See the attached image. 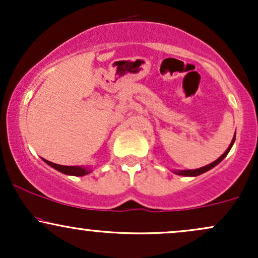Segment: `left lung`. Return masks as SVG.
<instances>
[{"mask_svg": "<svg viewBox=\"0 0 258 258\" xmlns=\"http://www.w3.org/2000/svg\"><path fill=\"white\" fill-rule=\"evenodd\" d=\"M234 142H235V135H234V137H233V139H232V143L229 144V147H228V149L226 150V152H224L223 154H222V155H221L220 158H218L217 160H216V161L211 162V164L206 165V166L200 167V168H195V170H177V171L174 170V171H173V173L179 174V176H185V177H197V176H199V174L205 173L206 171L211 170V168H214L215 166H217V165L220 164V162L222 161V160H223L224 158H226V156L228 155V153H229V150L232 149V147H233Z\"/></svg>", "mask_w": 258, "mask_h": 258, "instance_id": "left-lung-1", "label": "left lung"}]
</instances>
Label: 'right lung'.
Wrapping results in <instances>:
<instances>
[{
    "instance_id": "1",
    "label": "right lung",
    "mask_w": 258,
    "mask_h": 258,
    "mask_svg": "<svg viewBox=\"0 0 258 258\" xmlns=\"http://www.w3.org/2000/svg\"><path fill=\"white\" fill-rule=\"evenodd\" d=\"M43 161L46 162L47 165L55 168V170L59 171V172L64 173V174H69V176H85V174H88L92 172V170L90 167H82V166H63V165H58V164H53V162L48 161V160H44Z\"/></svg>"
}]
</instances>
